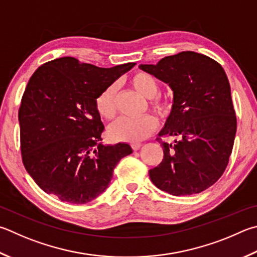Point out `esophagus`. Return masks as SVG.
Listing matches in <instances>:
<instances>
[{"label":"esophagus","mask_w":257,"mask_h":257,"mask_svg":"<svg viewBox=\"0 0 257 257\" xmlns=\"http://www.w3.org/2000/svg\"><path fill=\"white\" fill-rule=\"evenodd\" d=\"M142 147V144L141 143H134L132 144V148L134 149V151H138L139 148Z\"/></svg>","instance_id":"obj_1"}]
</instances>
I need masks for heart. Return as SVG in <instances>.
<instances>
[{
    "label": "heart",
    "mask_w": 257,
    "mask_h": 257,
    "mask_svg": "<svg viewBox=\"0 0 257 257\" xmlns=\"http://www.w3.org/2000/svg\"><path fill=\"white\" fill-rule=\"evenodd\" d=\"M129 84L135 91L146 99H151L152 109L162 116L170 112L171 103L165 99L156 96L160 91L157 78L146 72H137L130 77ZM95 106L102 118L110 120L116 113V86L110 85L97 95ZM158 127L155 116L145 115L139 119L120 118L108 129L109 137L115 142L137 143L144 141Z\"/></svg>",
    "instance_id": "1"
}]
</instances>
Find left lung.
<instances>
[{
    "mask_svg": "<svg viewBox=\"0 0 257 257\" xmlns=\"http://www.w3.org/2000/svg\"><path fill=\"white\" fill-rule=\"evenodd\" d=\"M139 68L173 91V105L158 136L162 163L149 170L158 189L173 195L200 193L225 172L234 146L237 121L230 85L221 65L206 55L182 51Z\"/></svg>",
    "mask_w": 257,
    "mask_h": 257,
    "instance_id": "1",
    "label": "left lung"
}]
</instances>
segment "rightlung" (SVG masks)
Here are the masks:
<instances>
[{
  "instance_id": "obj_1",
  "label": "right lung",
  "mask_w": 257,
  "mask_h": 257,
  "mask_svg": "<svg viewBox=\"0 0 257 257\" xmlns=\"http://www.w3.org/2000/svg\"><path fill=\"white\" fill-rule=\"evenodd\" d=\"M101 68L62 57L37 69L19 109L22 162L39 188L60 201H92L109 186L114 167L133 153L128 144L103 145L95 100L135 66Z\"/></svg>"
}]
</instances>
